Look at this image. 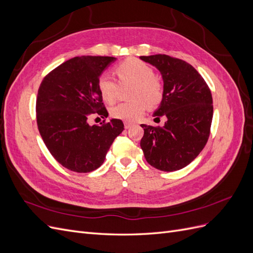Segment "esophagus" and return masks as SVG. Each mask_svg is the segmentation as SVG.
Masks as SVG:
<instances>
[{
    "instance_id": "34e87169",
    "label": "esophagus",
    "mask_w": 253,
    "mask_h": 253,
    "mask_svg": "<svg viewBox=\"0 0 253 253\" xmlns=\"http://www.w3.org/2000/svg\"><path fill=\"white\" fill-rule=\"evenodd\" d=\"M133 124H131V122H125V128H129L132 126Z\"/></svg>"
}]
</instances>
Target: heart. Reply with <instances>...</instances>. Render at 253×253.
Instances as JSON below:
<instances>
[{
    "mask_svg": "<svg viewBox=\"0 0 253 253\" xmlns=\"http://www.w3.org/2000/svg\"><path fill=\"white\" fill-rule=\"evenodd\" d=\"M115 73L121 85L132 84L128 90L127 102L113 106L111 115L126 122L139 119L147 108H156L162 102L164 88L156 78L153 68L143 61L129 58L115 67ZM98 89L104 101L112 103L116 100L119 84L110 75H102L98 79Z\"/></svg>",
    "mask_w": 253,
    "mask_h": 253,
    "instance_id": "b5f03b06",
    "label": "heart"
}]
</instances>
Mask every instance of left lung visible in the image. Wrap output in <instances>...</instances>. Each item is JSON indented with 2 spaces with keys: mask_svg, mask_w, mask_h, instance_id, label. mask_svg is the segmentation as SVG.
I'll return each mask as SVG.
<instances>
[{
  "mask_svg": "<svg viewBox=\"0 0 253 253\" xmlns=\"http://www.w3.org/2000/svg\"><path fill=\"white\" fill-rule=\"evenodd\" d=\"M140 59L162 74L164 97L153 116L167 117L163 127L141 125L140 147L152 167L166 172L180 170L193 162L208 141L213 117L211 90L186 61L167 55Z\"/></svg>",
  "mask_w": 253,
  "mask_h": 253,
  "instance_id": "1",
  "label": "left lung"
}]
</instances>
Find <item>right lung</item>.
Wrapping results in <instances>:
<instances>
[{
  "mask_svg": "<svg viewBox=\"0 0 253 253\" xmlns=\"http://www.w3.org/2000/svg\"><path fill=\"white\" fill-rule=\"evenodd\" d=\"M114 57H75L44 77L36 112L40 135L57 162L66 169L87 173L100 167L113 141L125 128L120 119L89 126L91 114L109 113L98 89V79Z\"/></svg>",
  "mask_w": 253,
  "mask_h": 253,
  "instance_id": "1",
  "label": "right lung"
}]
</instances>
